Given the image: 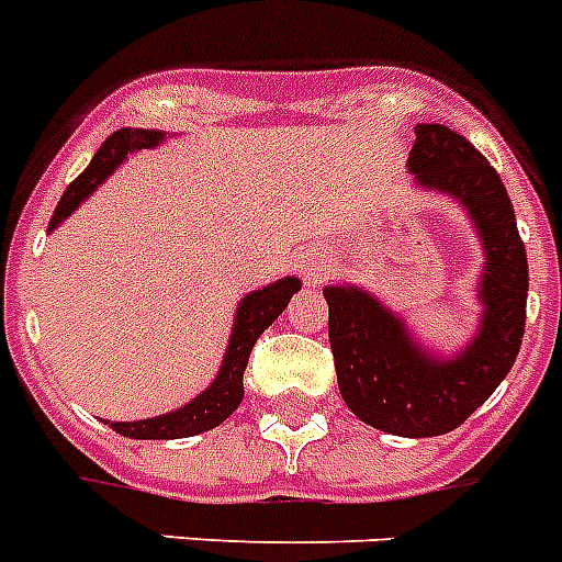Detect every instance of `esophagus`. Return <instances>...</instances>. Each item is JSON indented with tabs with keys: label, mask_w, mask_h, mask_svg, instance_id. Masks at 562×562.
Listing matches in <instances>:
<instances>
[{
	"label": "esophagus",
	"mask_w": 562,
	"mask_h": 562,
	"mask_svg": "<svg viewBox=\"0 0 562 562\" xmlns=\"http://www.w3.org/2000/svg\"><path fill=\"white\" fill-rule=\"evenodd\" d=\"M325 273V259L323 257H308L303 262V277L305 282H319Z\"/></svg>",
	"instance_id": "34e87169"
}]
</instances>
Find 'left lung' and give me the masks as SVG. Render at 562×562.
I'll return each instance as SVG.
<instances>
[{
	"label": "left lung",
	"instance_id": "left-lung-1",
	"mask_svg": "<svg viewBox=\"0 0 562 562\" xmlns=\"http://www.w3.org/2000/svg\"><path fill=\"white\" fill-rule=\"evenodd\" d=\"M408 173L423 191L454 200L483 248L477 300L483 305L463 348H428L403 314L371 291L325 285L328 339L339 394L362 423L397 437H437L463 426L512 371L526 331L529 262L512 200L488 159L446 125L419 122Z\"/></svg>",
	"mask_w": 562,
	"mask_h": 562
}]
</instances>
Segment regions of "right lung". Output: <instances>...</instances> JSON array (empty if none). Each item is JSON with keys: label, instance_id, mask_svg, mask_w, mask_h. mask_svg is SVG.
I'll return each instance as SVG.
<instances>
[{"label": "right lung", "instance_id": "1", "mask_svg": "<svg viewBox=\"0 0 562 562\" xmlns=\"http://www.w3.org/2000/svg\"><path fill=\"white\" fill-rule=\"evenodd\" d=\"M165 139H168L165 131L145 128H122L108 136L102 148L93 154L91 165L63 193V200H59L54 216H50L48 231L59 228L128 159V154L157 148ZM300 289H303V282L296 280V277H282V280L268 282L262 289L248 291L239 300L223 366H220L216 376L202 394H196V397L188 400L179 408H173V412L159 414V417L134 419V423H113V419H105L108 426L116 434H122V437H131V440H179V437H193V434L211 431L220 423H225L231 414L237 412V405L243 403V374L245 366H248V357H251L254 342H257L259 334L266 331L273 319L280 317L285 305L291 303V296Z\"/></svg>", "mask_w": 562, "mask_h": 562}]
</instances>
